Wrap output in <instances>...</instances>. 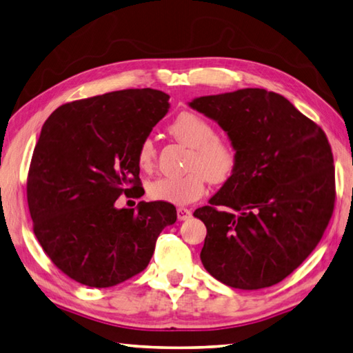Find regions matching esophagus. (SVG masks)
Segmentation results:
<instances>
[{
    "instance_id": "esophagus-1",
    "label": "esophagus",
    "mask_w": 353,
    "mask_h": 353,
    "mask_svg": "<svg viewBox=\"0 0 353 353\" xmlns=\"http://www.w3.org/2000/svg\"><path fill=\"white\" fill-rule=\"evenodd\" d=\"M191 217V211L186 208H177V219L179 220H188Z\"/></svg>"
}]
</instances>
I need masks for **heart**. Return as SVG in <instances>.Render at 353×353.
<instances>
[{
	"instance_id": "obj_1",
	"label": "heart",
	"mask_w": 353,
	"mask_h": 353,
	"mask_svg": "<svg viewBox=\"0 0 353 353\" xmlns=\"http://www.w3.org/2000/svg\"><path fill=\"white\" fill-rule=\"evenodd\" d=\"M177 142L191 148L188 172L182 176H162L148 185V196L159 202L188 205L200 199L206 182L225 183L237 170L239 151L232 141L219 136L216 127L194 112L179 113L168 127ZM157 150L153 139L145 137L137 147V165L145 171L154 167Z\"/></svg>"
}]
</instances>
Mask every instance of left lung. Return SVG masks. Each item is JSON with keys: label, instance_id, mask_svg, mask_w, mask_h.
Listing matches in <instances>:
<instances>
[{"label": "left lung", "instance_id": "8db88e82", "mask_svg": "<svg viewBox=\"0 0 353 353\" xmlns=\"http://www.w3.org/2000/svg\"><path fill=\"white\" fill-rule=\"evenodd\" d=\"M190 105L217 121L239 151L232 177L194 211L206 226L202 263L236 289L277 285L315 250L334 214L326 133L263 88L202 96Z\"/></svg>", "mask_w": 353, "mask_h": 353}]
</instances>
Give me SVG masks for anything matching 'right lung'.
<instances>
[{"label": "right lung", "instance_id": "add662e5", "mask_svg": "<svg viewBox=\"0 0 353 353\" xmlns=\"http://www.w3.org/2000/svg\"><path fill=\"white\" fill-rule=\"evenodd\" d=\"M168 101L153 88L117 90L62 103L44 122L27 174L33 232L53 265L81 285L112 288L142 272L159 234L176 222L167 202L114 206L122 194L142 196L137 147Z\"/></svg>", "mask_w": 353, "mask_h": 353}]
</instances>
